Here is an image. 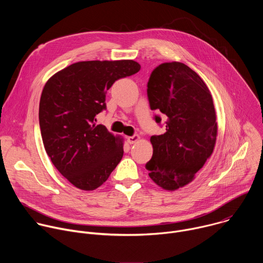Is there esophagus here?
<instances>
[{
    "label": "esophagus",
    "instance_id": "obj_1",
    "mask_svg": "<svg viewBox=\"0 0 263 263\" xmlns=\"http://www.w3.org/2000/svg\"><path fill=\"white\" fill-rule=\"evenodd\" d=\"M139 138H140V137H139L137 134H134V135H132V136L127 137V140H128V142H129L130 144H132V143H135L136 141H138Z\"/></svg>",
    "mask_w": 263,
    "mask_h": 263
}]
</instances>
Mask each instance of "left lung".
<instances>
[{
	"instance_id": "left-lung-1",
	"label": "left lung",
	"mask_w": 263,
	"mask_h": 263,
	"mask_svg": "<svg viewBox=\"0 0 263 263\" xmlns=\"http://www.w3.org/2000/svg\"><path fill=\"white\" fill-rule=\"evenodd\" d=\"M149 107L165 120L166 132L153 135L148 176L165 191L192 182L211 156L217 123L211 93L199 74L181 62L158 65L147 82Z\"/></svg>"
}]
</instances>
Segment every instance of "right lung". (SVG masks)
Listing matches in <instances>:
<instances>
[{"label": "right lung", "instance_id": "right-lung-1", "mask_svg": "<svg viewBox=\"0 0 263 263\" xmlns=\"http://www.w3.org/2000/svg\"><path fill=\"white\" fill-rule=\"evenodd\" d=\"M140 69L133 60L81 61L59 70L46 83L40 126L52 163L82 191L100 187L120 163L123 138L97 125L106 92L117 80Z\"/></svg>", "mask_w": 263, "mask_h": 263}]
</instances>
